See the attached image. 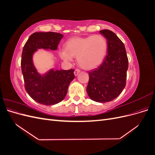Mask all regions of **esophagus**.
<instances>
[{"label": "esophagus", "mask_w": 155, "mask_h": 155, "mask_svg": "<svg viewBox=\"0 0 155 155\" xmlns=\"http://www.w3.org/2000/svg\"><path fill=\"white\" fill-rule=\"evenodd\" d=\"M79 72H80V70H79V69H76V70H74V75H75V76H77V75L79 73Z\"/></svg>", "instance_id": "esophagus-1"}]
</instances>
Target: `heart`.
Segmentation results:
<instances>
[{"mask_svg": "<svg viewBox=\"0 0 155 155\" xmlns=\"http://www.w3.org/2000/svg\"><path fill=\"white\" fill-rule=\"evenodd\" d=\"M107 41L101 35L74 37L65 45V50L60 51L63 60L71 61L77 57L79 67L85 70L94 69L101 64L107 51Z\"/></svg>", "mask_w": 155, "mask_h": 155, "instance_id": "1", "label": "heart"}]
</instances>
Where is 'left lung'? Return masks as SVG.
<instances>
[{
  "label": "left lung",
  "mask_w": 155,
  "mask_h": 155,
  "mask_svg": "<svg viewBox=\"0 0 155 155\" xmlns=\"http://www.w3.org/2000/svg\"><path fill=\"white\" fill-rule=\"evenodd\" d=\"M107 40V54L96 69L88 72L87 92L93 101L105 103L118 97L126 85L129 61L125 46L114 32L100 31Z\"/></svg>",
  "instance_id": "8db88e82"
}]
</instances>
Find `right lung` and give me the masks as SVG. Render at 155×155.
<instances>
[{
	"instance_id": "1",
	"label": "right lung",
	"mask_w": 155,
	"mask_h": 155,
	"mask_svg": "<svg viewBox=\"0 0 155 155\" xmlns=\"http://www.w3.org/2000/svg\"><path fill=\"white\" fill-rule=\"evenodd\" d=\"M63 37L55 32H35L23 47L21 65L25 90L33 100L42 105H52L64 100L75 78L74 70H51L41 76L33 64L32 55L37 48L56 50Z\"/></svg>"
}]
</instances>
